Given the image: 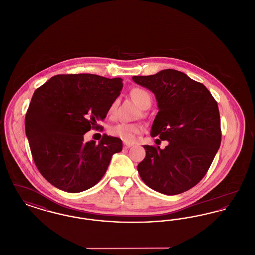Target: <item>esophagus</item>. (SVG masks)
<instances>
[{"label": "esophagus", "instance_id": "34e87169", "mask_svg": "<svg viewBox=\"0 0 255 255\" xmlns=\"http://www.w3.org/2000/svg\"><path fill=\"white\" fill-rule=\"evenodd\" d=\"M123 144H124V148H130L133 145V143H129V142H124Z\"/></svg>", "mask_w": 255, "mask_h": 255}]
</instances>
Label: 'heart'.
<instances>
[{
    "label": "heart",
    "mask_w": 255,
    "mask_h": 255,
    "mask_svg": "<svg viewBox=\"0 0 255 255\" xmlns=\"http://www.w3.org/2000/svg\"><path fill=\"white\" fill-rule=\"evenodd\" d=\"M131 96L140 108L147 109L150 107L152 98L150 94L145 90L141 88H134L131 91ZM117 106H118V99H115L110 106L111 114L115 113ZM143 131H144V126L138 123H119L110 128L111 134L122 138V140L126 142H132L135 139L136 135L143 133Z\"/></svg>",
    "instance_id": "heart-1"
}]
</instances>
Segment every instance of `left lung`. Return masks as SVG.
<instances>
[{
  "label": "left lung",
  "mask_w": 255,
  "mask_h": 255,
  "mask_svg": "<svg viewBox=\"0 0 255 255\" xmlns=\"http://www.w3.org/2000/svg\"><path fill=\"white\" fill-rule=\"evenodd\" d=\"M155 94L158 112L151 135L168 140L164 149L143 145L146 157L138 163L141 180L155 191L181 194L200 182L221 144L218 105L200 82L176 70L133 76Z\"/></svg>",
  "instance_id": "1"
}]
</instances>
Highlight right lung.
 Wrapping results in <instances>:
<instances>
[{"label":"right lung","mask_w":255,"mask_h":255,"mask_svg":"<svg viewBox=\"0 0 255 255\" xmlns=\"http://www.w3.org/2000/svg\"><path fill=\"white\" fill-rule=\"evenodd\" d=\"M122 79L92 73L57 74L33 94L24 127L31 155L42 176L53 186L77 193L99 182L121 138L103 134L98 144L84 133L99 129L110 106L121 95Z\"/></svg>","instance_id":"obj_1"}]
</instances>
